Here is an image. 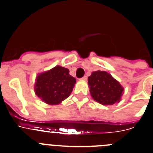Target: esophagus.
I'll use <instances>...</instances> for the list:
<instances>
[{
	"instance_id": "34e87169",
	"label": "esophagus",
	"mask_w": 153,
	"mask_h": 153,
	"mask_svg": "<svg viewBox=\"0 0 153 153\" xmlns=\"http://www.w3.org/2000/svg\"><path fill=\"white\" fill-rule=\"evenodd\" d=\"M80 79H82V80H86V79H87V76H83Z\"/></svg>"
}]
</instances>
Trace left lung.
Here are the masks:
<instances>
[{
  "mask_svg": "<svg viewBox=\"0 0 153 153\" xmlns=\"http://www.w3.org/2000/svg\"><path fill=\"white\" fill-rule=\"evenodd\" d=\"M92 97L102 105H113L120 101L123 88L118 81L105 71H96L88 77Z\"/></svg>",
  "mask_w": 153,
  "mask_h": 153,
  "instance_id": "left-lung-1",
  "label": "left lung"
}]
</instances>
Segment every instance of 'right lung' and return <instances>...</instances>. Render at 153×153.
Here are the masks:
<instances>
[{
    "label": "right lung",
    "mask_w": 153,
    "mask_h": 153,
    "mask_svg": "<svg viewBox=\"0 0 153 153\" xmlns=\"http://www.w3.org/2000/svg\"><path fill=\"white\" fill-rule=\"evenodd\" d=\"M76 79L69 74V70L56 66L37 76L35 83L36 95L46 103L57 105L70 96Z\"/></svg>",
    "instance_id": "add662e5"
}]
</instances>
